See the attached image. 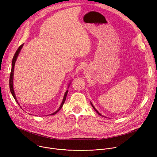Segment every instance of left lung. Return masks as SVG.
I'll return each mask as SVG.
<instances>
[{"label":"left lung","instance_id":"left-lung-1","mask_svg":"<svg viewBox=\"0 0 157 157\" xmlns=\"http://www.w3.org/2000/svg\"><path fill=\"white\" fill-rule=\"evenodd\" d=\"M91 106H93V108H94V109H95V111H96V112H97V113H98V114H99V115H100V116H103V115H101V114H100V113H98V111H97V109H95V107H94V106H93V105H92V103H91ZM103 117H104V116H103Z\"/></svg>","mask_w":157,"mask_h":157}]
</instances>
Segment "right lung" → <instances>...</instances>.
Listing matches in <instances>:
<instances>
[{
  "mask_svg": "<svg viewBox=\"0 0 157 157\" xmlns=\"http://www.w3.org/2000/svg\"><path fill=\"white\" fill-rule=\"evenodd\" d=\"M23 46V44H21V45H20V46H19V48H18V49L17 50V51H16V52L15 53L14 56H13V57L12 62V69H11V72H10V80H9V86H10V90L11 93L12 94V95H13L14 99L15 100L16 102H17L18 104V101H17V100L16 97H15V95L14 90H13V71H14V66H15V61H16V60H17V57H18V54H19V52H20V50H21V49L22 48ZM67 93H68V90H67V91H66V93H65V95H64V99H63V100H62V103H61V105H60L59 108L56 112H54V113L51 114V115H53V114H56V113L62 108V106H63V105H64V102H65V101H66V97H67ZM18 105H19V104H18Z\"/></svg>",
  "mask_w": 157,
  "mask_h": 157,
  "instance_id": "add662e5",
  "label": "right lung"
}]
</instances>
